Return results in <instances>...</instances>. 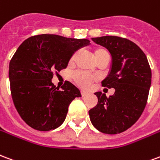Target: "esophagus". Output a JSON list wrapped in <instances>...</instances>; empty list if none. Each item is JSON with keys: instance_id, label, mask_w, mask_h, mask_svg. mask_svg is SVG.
I'll return each mask as SVG.
<instances>
[{"instance_id": "esophagus-1", "label": "esophagus", "mask_w": 160, "mask_h": 160, "mask_svg": "<svg viewBox=\"0 0 160 160\" xmlns=\"http://www.w3.org/2000/svg\"><path fill=\"white\" fill-rule=\"evenodd\" d=\"M87 94H88V93H87V92L83 91V90H82V91H81V95H82V96H86Z\"/></svg>"}]
</instances>
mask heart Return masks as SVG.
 Masks as SVG:
<instances>
[{
    "label": "heart",
    "instance_id": "b5f03b06",
    "mask_svg": "<svg viewBox=\"0 0 160 160\" xmlns=\"http://www.w3.org/2000/svg\"><path fill=\"white\" fill-rule=\"evenodd\" d=\"M107 55H110V54L108 53V51L107 49H105V48H98L94 52V57H95L97 61H99L100 59H101L103 57ZM72 59H73V57H72ZM72 78H73L76 83L79 85L80 87H82V88H88L89 84H90V82H94L96 79V78L94 76L86 73V72H77L73 74Z\"/></svg>",
    "mask_w": 160,
    "mask_h": 160
}]
</instances>
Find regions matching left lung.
<instances>
[{
  "mask_svg": "<svg viewBox=\"0 0 160 160\" xmlns=\"http://www.w3.org/2000/svg\"><path fill=\"white\" fill-rule=\"evenodd\" d=\"M92 40L109 50L112 58L110 74L101 82L114 88L107 97L96 92L98 103L88 111L90 121L105 134H118L132 126L145 109L151 86L152 72L147 56L129 39L116 36L94 37Z\"/></svg>",
  "mask_w": 160,
  "mask_h": 160,
  "instance_id": "obj_1",
  "label": "left lung"
}]
</instances>
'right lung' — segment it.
<instances>
[{"label": "right lung", "instance_id": "1", "mask_svg": "<svg viewBox=\"0 0 160 160\" xmlns=\"http://www.w3.org/2000/svg\"><path fill=\"white\" fill-rule=\"evenodd\" d=\"M88 42V39L42 34L18 47L9 63L10 89L16 110L29 126L48 131L65 121L69 105L81 94L68 81L59 89L52 78L66 68L76 50Z\"/></svg>", "mask_w": 160, "mask_h": 160}]
</instances>
